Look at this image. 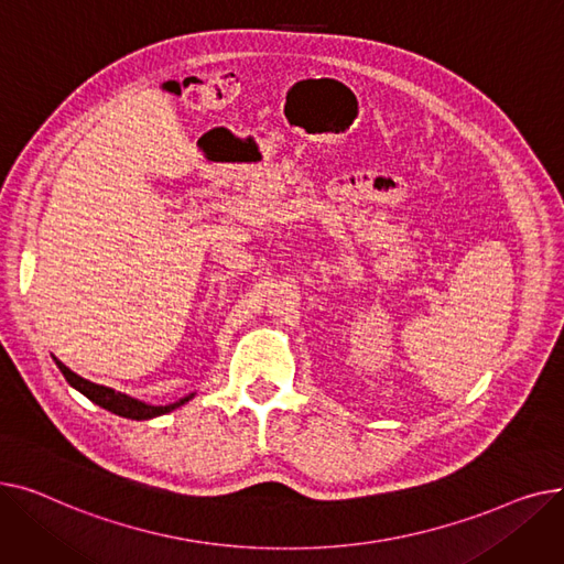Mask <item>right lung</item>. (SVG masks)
I'll return each instance as SVG.
<instances>
[{
  "instance_id": "1",
  "label": "right lung",
  "mask_w": 564,
  "mask_h": 564,
  "mask_svg": "<svg viewBox=\"0 0 564 564\" xmlns=\"http://www.w3.org/2000/svg\"><path fill=\"white\" fill-rule=\"evenodd\" d=\"M54 361H56V359H54ZM56 366H58V370L64 372V377H66V381L70 383V387H75V389H77L79 393H84L88 400L100 404L102 409H107V411H111V413H118V416L132 419V421H148V419L162 416V413H169V411H173V409H177V406H183L185 402H189V400L194 398V393H192V395H187V398H183V400H177V402H173V404L153 406V404L139 402V400H134V398H130V395L118 393V391H113V389L100 387V383L88 381V379L75 375V372H73L70 368H66L62 361H56Z\"/></svg>"
}]
</instances>
